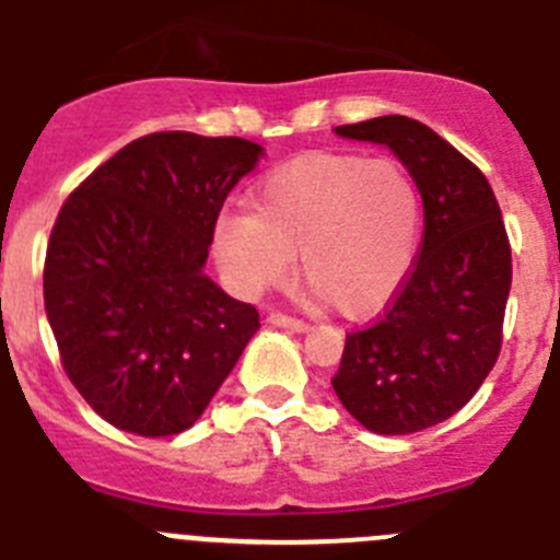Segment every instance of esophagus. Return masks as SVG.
<instances>
[{"label":"esophagus","mask_w":560,"mask_h":560,"mask_svg":"<svg viewBox=\"0 0 560 560\" xmlns=\"http://www.w3.org/2000/svg\"><path fill=\"white\" fill-rule=\"evenodd\" d=\"M269 322L271 327H283V330H291V332H307V325L302 319H294V316H285V314H269Z\"/></svg>","instance_id":"obj_1"}]
</instances>
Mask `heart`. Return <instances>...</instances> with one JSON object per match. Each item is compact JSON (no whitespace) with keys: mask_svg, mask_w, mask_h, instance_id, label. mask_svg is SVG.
Listing matches in <instances>:
<instances>
[{"mask_svg":"<svg viewBox=\"0 0 560 560\" xmlns=\"http://www.w3.org/2000/svg\"><path fill=\"white\" fill-rule=\"evenodd\" d=\"M422 194L402 163L363 155L296 158L213 230L219 266L246 294L285 280L291 255L338 314L366 316L397 296L417 260Z\"/></svg>","mask_w":560,"mask_h":560,"instance_id":"heart-1","label":"heart"}]
</instances>
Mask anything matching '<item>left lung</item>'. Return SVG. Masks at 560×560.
<instances>
[{"label": "left lung", "mask_w": 560, "mask_h": 560, "mask_svg": "<svg viewBox=\"0 0 560 560\" xmlns=\"http://www.w3.org/2000/svg\"><path fill=\"white\" fill-rule=\"evenodd\" d=\"M336 136L383 143L413 174L424 238L386 314L347 336L332 388L372 433H419L464 408L500 355L511 294L500 205L483 172L422 121L377 116Z\"/></svg>", "instance_id": "left-lung-1"}]
</instances>
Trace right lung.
Listing matches in <instances>:
<instances>
[{"instance_id": "right-lung-1", "label": "right lung", "mask_w": 560, "mask_h": 560, "mask_svg": "<svg viewBox=\"0 0 560 560\" xmlns=\"http://www.w3.org/2000/svg\"><path fill=\"white\" fill-rule=\"evenodd\" d=\"M264 147L152 132L63 202L46 246L44 305L69 381L113 428L177 435L224 383L258 311L208 275L219 210Z\"/></svg>"}]
</instances>
